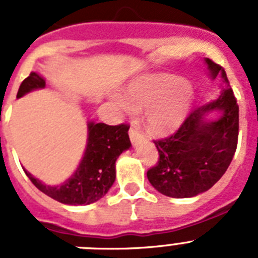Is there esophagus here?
I'll list each match as a JSON object with an SVG mask.
<instances>
[{"label":"esophagus","instance_id":"34e87169","mask_svg":"<svg viewBox=\"0 0 258 258\" xmlns=\"http://www.w3.org/2000/svg\"><path fill=\"white\" fill-rule=\"evenodd\" d=\"M129 137H131L132 142H137V141L140 140L141 137H142V134H141V132L138 127L132 126L131 129H129Z\"/></svg>","mask_w":258,"mask_h":258}]
</instances>
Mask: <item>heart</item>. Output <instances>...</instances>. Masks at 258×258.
<instances>
[{"label": "heart", "mask_w": 258, "mask_h": 258, "mask_svg": "<svg viewBox=\"0 0 258 258\" xmlns=\"http://www.w3.org/2000/svg\"><path fill=\"white\" fill-rule=\"evenodd\" d=\"M192 101V88L172 75L145 76L131 84L125 98L112 97V103L129 115L145 108L146 125L156 134L175 131L187 117Z\"/></svg>", "instance_id": "b5f03b06"}]
</instances>
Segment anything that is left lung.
I'll use <instances>...</instances> for the list:
<instances>
[{
  "mask_svg": "<svg viewBox=\"0 0 258 258\" xmlns=\"http://www.w3.org/2000/svg\"><path fill=\"white\" fill-rule=\"evenodd\" d=\"M212 80L226 84L220 97L194 109L179 129L154 141L159 161L147 172L150 183L165 197L192 198L206 192L225 174L236 151L239 106L221 66L206 58ZM218 112L217 119H208Z\"/></svg>",
  "mask_w": 258,
  "mask_h": 258,
  "instance_id": "8db88e82",
  "label": "left lung"
}]
</instances>
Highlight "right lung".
<instances>
[{
  "label": "right lung",
  "mask_w": 258,
  "mask_h": 258,
  "mask_svg": "<svg viewBox=\"0 0 258 258\" xmlns=\"http://www.w3.org/2000/svg\"><path fill=\"white\" fill-rule=\"evenodd\" d=\"M46 81L37 72H31L18 90L17 98L44 89ZM129 126L120 124L111 126L103 122H88V141L84 156L70 178L56 186H50L35 178L24 169L27 177L40 191L68 206H88L108 192L116 178V160L124 151L131 149L127 136Z\"/></svg>",
  "instance_id": "obj_1"
}]
</instances>
